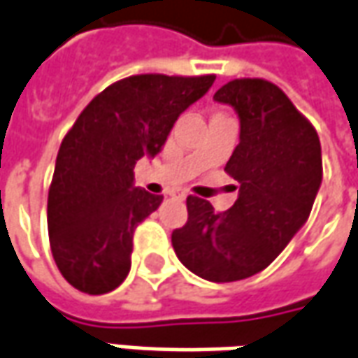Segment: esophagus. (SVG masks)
I'll list each match as a JSON object with an SVG mask.
<instances>
[{
    "instance_id": "34e87169",
    "label": "esophagus",
    "mask_w": 358,
    "mask_h": 358,
    "mask_svg": "<svg viewBox=\"0 0 358 358\" xmlns=\"http://www.w3.org/2000/svg\"><path fill=\"white\" fill-rule=\"evenodd\" d=\"M173 199H179V201H183V199H187V193H183V191H177V193H173Z\"/></svg>"
}]
</instances>
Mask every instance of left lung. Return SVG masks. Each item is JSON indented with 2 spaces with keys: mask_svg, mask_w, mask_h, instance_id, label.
I'll return each mask as SVG.
<instances>
[{
  "mask_svg": "<svg viewBox=\"0 0 358 358\" xmlns=\"http://www.w3.org/2000/svg\"><path fill=\"white\" fill-rule=\"evenodd\" d=\"M240 117V144L224 171L240 183L230 210L187 196L189 218L171 234L179 261L212 282H234L268 267L308 220L322 185V146L278 85L231 80L214 93Z\"/></svg>",
  "mask_w": 358,
  "mask_h": 358,
  "instance_id": "1",
  "label": "left lung"
}]
</instances>
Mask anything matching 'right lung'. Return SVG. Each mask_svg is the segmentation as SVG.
Segmentation results:
<instances>
[{
	"instance_id": "obj_1",
	"label": "right lung",
	"mask_w": 358,
	"mask_h": 358,
	"mask_svg": "<svg viewBox=\"0 0 358 358\" xmlns=\"http://www.w3.org/2000/svg\"><path fill=\"white\" fill-rule=\"evenodd\" d=\"M214 80L130 76L81 110L62 140L48 189L52 257L71 287L105 294L127 278L134 230L164 201L132 185L134 165L162 150L177 117Z\"/></svg>"
}]
</instances>
